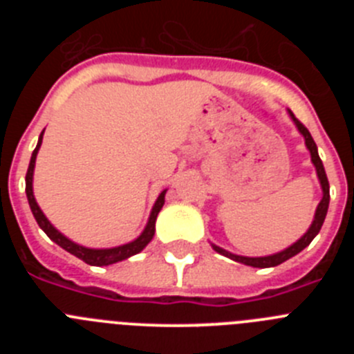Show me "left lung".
Wrapping results in <instances>:
<instances>
[{
	"label": "left lung",
	"instance_id": "obj_1",
	"mask_svg": "<svg viewBox=\"0 0 354 354\" xmlns=\"http://www.w3.org/2000/svg\"><path fill=\"white\" fill-rule=\"evenodd\" d=\"M289 115H290V118H292L294 124H296V127H298L299 133L303 134L306 149L310 150L312 162H314L315 171H317V177H319V183H321V187H323V198H321L317 209H315L314 221H312L310 228H308V230L305 232V236L299 237V239L296 241L294 245H290L289 248H286L283 252L273 253V255H268V257H243V255H234V253L227 252V250L220 248V246L212 245V248H214L218 253H221V255H225V257L232 259V261H236V262H241V264L252 266V268H273V266L282 264V262H286L287 259L294 257V255H298L301 250H305L306 246L310 245L312 239L317 236L319 230H321V227H323L324 218H326V212H328V204H330V184H328V177H326V171H324L323 161H321V158H319V154H317V145H315L314 138H312V134L308 133V129L303 126L298 118L294 117L292 111H289Z\"/></svg>",
	"mask_w": 354,
	"mask_h": 354
}]
</instances>
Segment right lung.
I'll list each match as a JSON object with an SVG mask.
<instances>
[{"instance_id":"1","label":"right lung","mask_w":354,"mask_h":354,"mask_svg":"<svg viewBox=\"0 0 354 354\" xmlns=\"http://www.w3.org/2000/svg\"><path fill=\"white\" fill-rule=\"evenodd\" d=\"M42 136H44V131L40 133L39 143H37L35 150H33V154H31L30 167H28V171H26V196H28V204H30V207H31V212H33V216H35L37 223H39V227L42 228L44 232L48 234L49 239H53L56 245L62 246V248L67 250L68 253L76 255L77 259H81V261L86 262V264H90V266L115 264V262H120V261H124V259H129V257H133V255H136V253L142 252V250L149 245L150 241H152V237H154L156 218H158L159 211H161L162 204H165V193H167V189H165V192H161V195L158 196L154 207H152V212H150L149 221H147L145 230H143V232L140 234L136 239L131 241V243H127V245L115 246V248H102V250L84 248V246L77 245V243L71 241L68 237H65L62 232H58V230H56V228L49 223L48 218L44 216L42 211H40L35 196H33V168H35V159H37V154H39L40 143H42Z\"/></svg>"}]
</instances>
